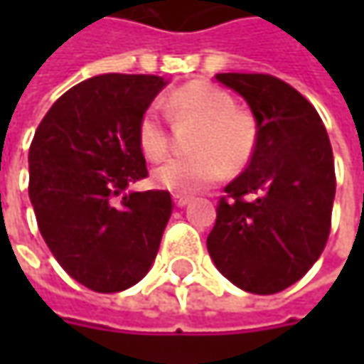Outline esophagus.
Listing matches in <instances>:
<instances>
[{
  "label": "esophagus",
  "instance_id": "esophagus-1",
  "mask_svg": "<svg viewBox=\"0 0 364 364\" xmlns=\"http://www.w3.org/2000/svg\"><path fill=\"white\" fill-rule=\"evenodd\" d=\"M190 203L188 196H182V194H174V204L176 206H186Z\"/></svg>",
  "mask_w": 364,
  "mask_h": 364
}]
</instances>
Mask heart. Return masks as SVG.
I'll list each match as a JSON object with an SVG mask.
<instances>
[{
    "label": "heart",
    "instance_id": "obj_1",
    "mask_svg": "<svg viewBox=\"0 0 364 364\" xmlns=\"http://www.w3.org/2000/svg\"><path fill=\"white\" fill-rule=\"evenodd\" d=\"M166 113L174 121L198 123L190 156H174L154 168L158 188L194 194L218 182L231 170L247 166L257 147V121L217 85L192 80L166 97ZM170 144L168 127L156 107L146 109L137 123V146L147 160H158Z\"/></svg>",
    "mask_w": 364,
    "mask_h": 364
}]
</instances>
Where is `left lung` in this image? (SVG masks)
Wrapping results in <instances>:
<instances>
[{
  "instance_id": "left-lung-1",
  "label": "left lung",
  "mask_w": 364,
  "mask_h": 364,
  "mask_svg": "<svg viewBox=\"0 0 364 364\" xmlns=\"http://www.w3.org/2000/svg\"><path fill=\"white\" fill-rule=\"evenodd\" d=\"M257 121V147L218 200L206 239L217 269L269 296L301 279L322 255L336 192L326 127L312 103L272 75L223 73Z\"/></svg>"
}]
</instances>
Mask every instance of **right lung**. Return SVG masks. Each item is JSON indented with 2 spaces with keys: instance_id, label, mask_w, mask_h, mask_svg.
Listing matches in <instances>:
<instances>
[{
  "instance_id": "add662e5",
  "label": "right lung",
  "mask_w": 364,
  "mask_h": 364,
  "mask_svg": "<svg viewBox=\"0 0 364 364\" xmlns=\"http://www.w3.org/2000/svg\"><path fill=\"white\" fill-rule=\"evenodd\" d=\"M164 87L156 75L82 80L50 107L30 146L38 229L64 272L99 294L149 272L174 208L168 190L127 192L147 176L137 123Z\"/></svg>"
}]
</instances>
